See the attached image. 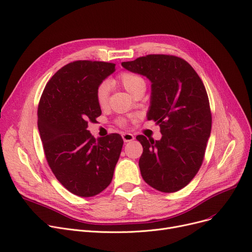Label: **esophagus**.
I'll list each match as a JSON object with an SVG mask.
<instances>
[{"label":"esophagus","mask_w":252,"mask_h":252,"mask_svg":"<svg viewBox=\"0 0 252 252\" xmlns=\"http://www.w3.org/2000/svg\"><path fill=\"white\" fill-rule=\"evenodd\" d=\"M122 136H123V139H124L126 143V142H130V141L134 140V135L130 134V133H124Z\"/></svg>","instance_id":"34e87169"}]
</instances>
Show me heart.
Wrapping results in <instances>:
<instances>
[{"label":"heart","mask_w":252,"mask_h":252,"mask_svg":"<svg viewBox=\"0 0 252 252\" xmlns=\"http://www.w3.org/2000/svg\"><path fill=\"white\" fill-rule=\"evenodd\" d=\"M118 81L122 84L125 89L130 94H136L139 92H145L146 90V81L142 77L141 75L133 72H122L118 75ZM109 93H110V84L107 81H103L97 86L95 92V100L99 106L104 107L106 106L109 97ZM120 124H124L122 120Z\"/></svg>","instance_id":"1"}]
</instances>
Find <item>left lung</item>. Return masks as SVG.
Here are the masks:
<instances>
[{
	"label": "left lung",
	"instance_id": "8db88e82",
	"mask_svg": "<svg viewBox=\"0 0 252 252\" xmlns=\"http://www.w3.org/2000/svg\"><path fill=\"white\" fill-rule=\"evenodd\" d=\"M122 65L151 82L148 120L159 125L161 139H136L143 146L141 175L161 192L183 189L198 173L210 137L212 117L204 83L191 65L178 57L149 54Z\"/></svg>",
	"mask_w": 252,
	"mask_h": 252
}]
</instances>
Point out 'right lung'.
Instances as JSON below:
<instances>
[{
	"label": "right lung",
	"instance_id": "obj_1",
	"mask_svg": "<svg viewBox=\"0 0 252 252\" xmlns=\"http://www.w3.org/2000/svg\"><path fill=\"white\" fill-rule=\"evenodd\" d=\"M114 71L110 63H70L52 76L39 102L38 128L48 165L63 188L82 198L111 183L122 152L120 135L95 140L87 129L102 114L97 86Z\"/></svg>",
	"mask_w": 252,
	"mask_h": 252
}]
</instances>
